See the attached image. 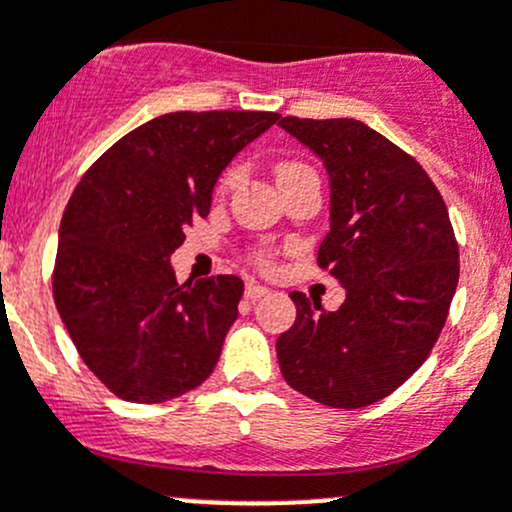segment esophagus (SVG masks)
Returning <instances> with one entry per match:
<instances>
[{"label": "esophagus", "instance_id": "1", "mask_svg": "<svg viewBox=\"0 0 512 512\" xmlns=\"http://www.w3.org/2000/svg\"><path fill=\"white\" fill-rule=\"evenodd\" d=\"M265 294H270V287H262V285H257V282H247L245 285L247 299H260V297H265Z\"/></svg>", "mask_w": 512, "mask_h": 512}]
</instances>
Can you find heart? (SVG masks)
Returning <instances> with one entry per match:
<instances>
[{
  "label": "heart",
  "instance_id": "obj_1",
  "mask_svg": "<svg viewBox=\"0 0 512 512\" xmlns=\"http://www.w3.org/2000/svg\"><path fill=\"white\" fill-rule=\"evenodd\" d=\"M297 168H304V165H299V163H282L280 168H277V175L280 173H287V170H297ZM237 180V170H230V173L225 175V180H223V188H227V185H232ZM262 262H265V257H262Z\"/></svg>",
  "mask_w": 512,
  "mask_h": 512
}]
</instances>
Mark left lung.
I'll return each mask as SVG.
<instances>
[{
	"label": "left lung",
	"mask_w": 512,
	"mask_h": 512,
	"mask_svg": "<svg viewBox=\"0 0 512 512\" xmlns=\"http://www.w3.org/2000/svg\"><path fill=\"white\" fill-rule=\"evenodd\" d=\"M324 163L329 232L319 267L344 287L342 307L292 292L297 319L277 339L285 381L332 409H361L426 361L458 285L446 203L409 153L354 118L280 121Z\"/></svg>",
	"instance_id": "obj_1"
}]
</instances>
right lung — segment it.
Returning <instances> with one entry per match:
<instances>
[{
  "instance_id": "right-lung-1",
  "label": "right lung",
  "mask_w": 512,
  "mask_h": 512,
  "mask_svg": "<svg viewBox=\"0 0 512 512\" xmlns=\"http://www.w3.org/2000/svg\"><path fill=\"white\" fill-rule=\"evenodd\" d=\"M280 113L178 111L108 148L64 210L54 302L91 371L121 399L160 404L213 374L240 277L178 285L170 255L205 218L230 160Z\"/></svg>"
}]
</instances>
